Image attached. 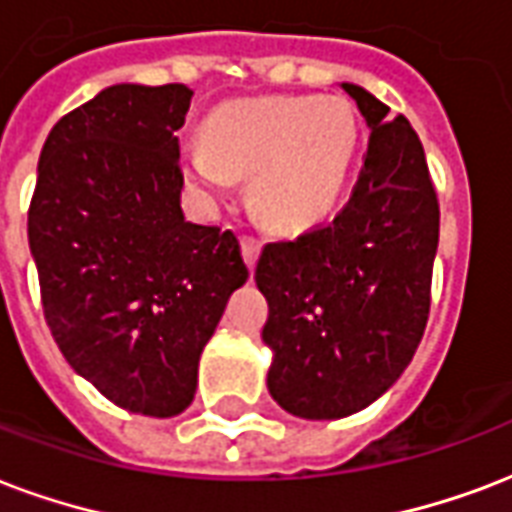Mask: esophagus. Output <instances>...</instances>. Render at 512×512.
I'll return each instance as SVG.
<instances>
[{
	"label": "esophagus",
	"mask_w": 512,
	"mask_h": 512,
	"mask_svg": "<svg viewBox=\"0 0 512 512\" xmlns=\"http://www.w3.org/2000/svg\"><path fill=\"white\" fill-rule=\"evenodd\" d=\"M241 252H244V260L252 268L257 263V257H260V239H255V236H241Z\"/></svg>",
	"instance_id": "esophagus-1"
}]
</instances>
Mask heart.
I'll use <instances>...</instances> for the list:
<instances>
[{
    "label": "heart",
    "mask_w": 512,
    "mask_h": 512,
    "mask_svg": "<svg viewBox=\"0 0 512 512\" xmlns=\"http://www.w3.org/2000/svg\"><path fill=\"white\" fill-rule=\"evenodd\" d=\"M354 147L357 123L341 99L263 96L217 109L185 166L209 193L252 174L257 212L279 228H303L333 209Z\"/></svg>",
    "instance_id": "obj_1"
}]
</instances>
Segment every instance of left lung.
<instances>
[{"label": "left lung", "mask_w": 512, "mask_h": 512, "mask_svg": "<svg viewBox=\"0 0 512 512\" xmlns=\"http://www.w3.org/2000/svg\"><path fill=\"white\" fill-rule=\"evenodd\" d=\"M370 126L349 201L260 252L268 300V389L300 419H341L395 384L419 349L432 300L440 204L419 136L360 85L343 83Z\"/></svg>", "instance_id": "obj_1"}]
</instances>
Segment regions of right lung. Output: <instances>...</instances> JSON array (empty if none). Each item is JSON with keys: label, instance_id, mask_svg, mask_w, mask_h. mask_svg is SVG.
<instances>
[{"label": "right lung", "instance_id": "obj_1", "mask_svg": "<svg viewBox=\"0 0 512 512\" xmlns=\"http://www.w3.org/2000/svg\"><path fill=\"white\" fill-rule=\"evenodd\" d=\"M182 83L112 85L58 120L29 204V247L58 349L120 408L177 416L225 303L249 279L233 230L182 214Z\"/></svg>", "mask_w": 512, "mask_h": 512}]
</instances>
